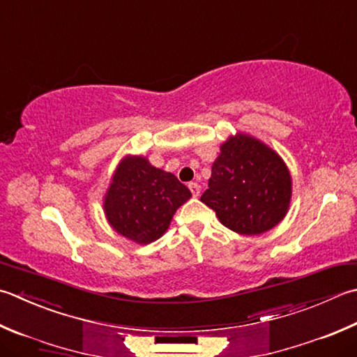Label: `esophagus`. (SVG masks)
<instances>
[{
	"mask_svg": "<svg viewBox=\"0 0 357 357\" xmlns=\"http://www.w3.org/2000/svg\"><path fill=\"white\" fill-rule=\"evenodd\" d=\"M188 188H190V192H192L193 197H199L201 187H199L198 183H188Z\"/></svg>",
	"mask_w": 357,
	"mask_h": 357,
	"instance_id": "34e87169",
	"label": "esophagus"
}]
</instances>
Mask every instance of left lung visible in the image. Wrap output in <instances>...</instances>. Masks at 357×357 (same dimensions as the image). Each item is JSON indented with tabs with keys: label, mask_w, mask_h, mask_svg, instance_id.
Wrapping results in <instances>:
<instances>
[{
	"label": "left lung",
	"mask_w": 357,
	"mask_h": 357,
	"mask_svg": "<svg viewBox=\"0 0 357 357\" xmlns=\"http://www.w3.org/2000/svg\"><path fill=\"white\" fill-rule=\"evenodd\" d=\"M220 150L201 201L236 234L260 235L275 227L288 212L292 193L283 159L243 132L230 136Z\"/></svg>",
	"instance_id": "1"
}]
</instances>
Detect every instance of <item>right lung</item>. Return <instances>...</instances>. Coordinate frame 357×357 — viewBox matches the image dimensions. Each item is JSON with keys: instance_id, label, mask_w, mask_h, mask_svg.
<instances>
[{"instance_id": "right-lung-1", "label": "right lung", "mask_w": 357, "mask_h": 357, "mask_svg": "<svg viewBox=\"0 0 357 357\" xmlns=\"http://www.w3.org/2000/svg\"><path fill=\"white\" fill-rule=\"evenodd\" d=\"M192 197L174 174L142 156H125L111 179L103 208L109 226L137 244L156 241L174 212Z\"/></svg>"}]
</instances>
